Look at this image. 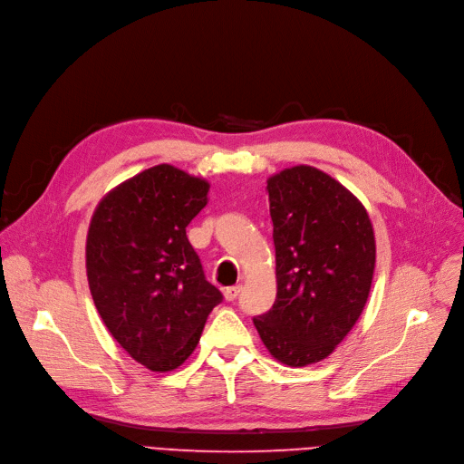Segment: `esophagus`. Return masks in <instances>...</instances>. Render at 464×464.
<instances>
[{
  "instance_id": "34e87169",
  "label": "esophagus",
  "mask_w": 464,
  "mask_h": 464,
  "mask_svg": "<svg viewBox=\"0 0 464 464\" xmlns=\"http://www.w3.org/2000/svg\"><path fill=\"white\" fill-rule=\"evenodd\" d=\"M239 294H241V286H239V285H236V286H228V288L225 290L227 302H236Z\"/></svg>"
}]
</instances>
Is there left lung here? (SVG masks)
I'll use <instances>...</instances> for the list:
<instances>
[{
    "mask_svg": "<svg viewBox=\"0 0 464 464\" xmlns=\"http://www.w3.org/2000/svg\"><path fill=\"white\" fill-rule=\"evenodd\" d=\"M266 190L277 297L253 324L271 356L304 367L328 358L367 304L372 225L350 190L313 167L286 169Z\"/></svg>",
    "mask_w": 464,
    "mask_h": 464,
    "instance_id": "obj_1",
    "label": "left lung"
}]
</instances>
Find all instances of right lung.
<instances>
[{
    "label": "right lung",
    "mask_w": 464,
    "mask_h": 464,
    "mask_svg": "<svg viewBox=\"0 0 464 464\" xmlns=\"http://www.w3.org/2000/svg\"><path fill=\"white\" fill-rule=\"evenodd\" d=\"M208 190V181L157 165L108 193L92 217L86 269L95 307L129 356L151 371L179 367L223 302L187 239Z\"/></svg>",
    "instance_id": "1"
}]
</instances>
